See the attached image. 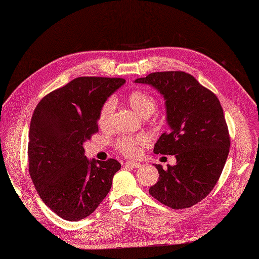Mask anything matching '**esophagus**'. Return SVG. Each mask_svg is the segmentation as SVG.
<instances>
[{
  "label": "esophagus",
  "mask_w": 259,
  "mask_h": 259,
  "mask_svg": "<svg viewBox=\"0 0 259 259\" xmlns=\"http://www.w3.org/2000/svg\"><path fill=\"white\" fill-rule=\"evenodd\" d=\"M125 166L131 167V168H139V167H141V163L137 162V161H126Z\"/></svg>",
  "instance_id": "1"
}]
</instances>
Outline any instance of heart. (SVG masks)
<instances>
[{
	"label": "heart",
	"mask_w": 259,
	"mask_h": 259,
	"mask_svg": "<svg viewBox=\"0 0 259 259\" xmlns=\"http://www.w3.org/2000/svg\"><path fill=\"white\" fill-rule=\"evenodd\" d=\"M128 101L131 108L144 118L150 117L157 108V101L155 97L151 96L150 93L141 90H135L131 92L128 96ZM114 107L115 102L113 99H108L103 103L98 117V124L100 128H109L110 122H111L112 113L114 111ZM148 144H149V139L144 135L123 136L120 137L114 142L115 148L126 157H137L140 153V148Z\"/></svg>",
	"instance_id": "1"
}]
</instances>
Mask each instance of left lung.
Returning a JSON list of instances; mask_svg holds the SVG:
<instances>
[{
    "mask_svg": "<svg viewBox=\"0 0 259 259\" xmlns=\"http://www.w3.org/2000/svg\"><path fill=\"white\" fill-rule=\"evenodd\" d=\"M135 82L162 95L169 131L160 136L153 152L177 160L166 170L156 164L159 180L149 194L172 209L194 206L212 190L228 157L230 138L221 102L183 71L150 73Z\"/></svg>",
    "mask_w": 259,
    "mask_h": 259,
    "instance_id": "obj_1",
    "label": "left lung"
}]
</instances>
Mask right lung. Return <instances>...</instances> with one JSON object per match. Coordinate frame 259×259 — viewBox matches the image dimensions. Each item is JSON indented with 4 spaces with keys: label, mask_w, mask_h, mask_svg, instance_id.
Instances as JSON below:
<instances>
[{
    "label": "right lung",
    "mask_w": 259,
    "mask_h": 259,
    "mask_svg": "<svg viewBox=\"0 0 259 259\" xmlns=\"http://www.w3.org/2000/svg\"><path fill=\"white\" fill-rule=\"evenodd\" d=\"M124 82L80 76L47 95L33 112L29 172L43 202L65 221H81L95 211L121 168L115 159L89 160L83 142L98 133L101 107Z\"/></svg>",
    "instance_id": "right-lung-1"
}]
</instances>
